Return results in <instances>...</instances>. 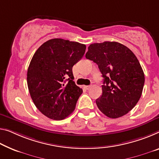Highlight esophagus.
<instances>
[{"mask_svg":"<svg viewBox=\"0 0 159 159\" xmlns=\"http://www.w3.org/2000/svg\"><path fill=\"white\" fill-rule=\"evenodd\" d=\"M84 87L85 89H86L87 90H89V89H90V88H91V86H90V85H88V86H84Z\"/></svg>","mask_w":159,"mask_h":159,"instance_id":"esophagus-1","label":"esophagus"}]
</instances>
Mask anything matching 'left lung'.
<instances>
[{"label": "left lung", "instance_id": "1", "mask_svg": "<svg viewBox=\"0 0 159 159\" xmlns=\"http://www.w3.org/2000/svg\"><path fill=\"white\" fill-rule=\"evenodd\" d=\"M98 65L104 77L102 94L96 104L111 119L125 115L137 104L142 94L144 74L132 51L117 42L93 43L85 55Z\"/></svg>", "mask_w": 159, "mask_h": 159}]
</instances>
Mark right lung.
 Here are the masks:
<instances>
[{
  "label": "right lung",
  "mask_w": 159,
  "mask_h": 159,
  "mask_svg": "<svg viewBox=\"0 0 159 159\" xmlns=\"http://www.w3.org/2000/svg\"><path fill=\"white\" fill-rule=\"evenodd\" d=\"M85 50L84 44L55 38L44 43L34 54L27 83L34 104L48 118L62 120L75 110L82 89L73 81L72 67Z\"/></svg>",
  "instance_id": "add662e5"
}]
</instances>
